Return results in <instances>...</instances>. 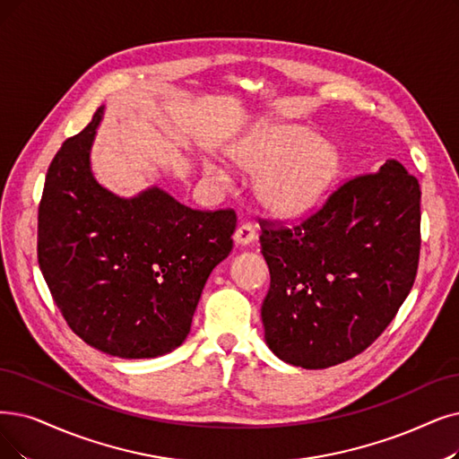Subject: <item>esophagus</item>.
I'll use <instances>...</instances> for the list:
<instances>
[{
    "instance_id": "1",
    "label": "esophagus",
    "mask_w": 459,
    "mask_h": 459,
    "mask_svg": "<svg viewBox=\"0 0 459 459\" xmlns=\"http://www.w3.org/2000/svg\"><path fill=\"white\" fill-rule=\"evenodd\" d=\"M233 239L237 245H250L255 239V228L252 224H241L239 228L235 230Z\"/></svg>"
}]
</instances>
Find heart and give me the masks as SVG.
<instances>
[{
    "mask_svg": "<svg viewBox=\"0 0 459 459\" xmlns=\"http://www.w3.org/2000/svg\"><path fill=\"white\" fill-rule=\"evenodd\" d=\"M231 158L243 171L262 173L255 194L265 209L279 216H298L316 205L339 171L333 146L298 126L258 134L235 149ZM205 175L226 180V173L214 163H207Z\"/></svg>",
    "mask_w": 459,
    "mask_h": 459,
    "instance_id": "obj_1",
    "label": "heart"
}]
</instances>
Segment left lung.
I'll list each match as a JSON object with an SVG mask.
<instances>
[{"mask_svg": "<svg viewBox=\"0 0 459 459\" xmlns=\"http://www.w3.org/2000/svg\"><path fill=\"white\" fill-rule=\"evenodd\" d=\"M420 195L416 177L386 160L298 224L260 218L271 274L262 322L274 356L325 369L380 337L416 279Z\"/></svg>", "mask_w": 459, "mask_h": 459, "instance_id": "1", "label": "left lung"}]
</instances>
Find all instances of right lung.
I'll list each match as a JSON object with an SVG mask.
<instances>
[{"label": "right lung", "mask_w": 459, "mask_h": 459, "mask_svg": "<svg viewBox=\"0 0 459 459\" xmlns=\"http://www.w3.org/2000/svg\"><path fill=\"white\" fill-rule=\"evenodd\" d=\"M103 107L50 161L38 260L73 333L98 351L156 358L185 342L211 271L233 248V209L195 211L160 188L118 197L98 185L90 146Z\"/></svg>", "instance_id": "add662e5"}]
</instances>
